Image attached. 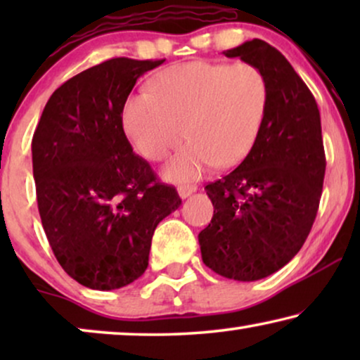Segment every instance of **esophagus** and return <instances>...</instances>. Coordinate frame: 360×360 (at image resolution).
Returning a JSON list of instances; mask_svg holds the SVG:
<instances>
[{
  "label": "esophagus",
  "mask_w": 360,
  "mask_h": 360,
  "mask_svg": "<svg viewBox=\"0 0 360 360\" xmlns=\"http://www.w3.org/2000/svg\"><path fill=\"white\" fill-rule=\"evenodd\" d=\"M198 190L196 188V185H181L180 188H179V195H180V198H188L190 195H193L195 191Z\"/></svg>",
  "instance_id": "1"
}]
</instances>
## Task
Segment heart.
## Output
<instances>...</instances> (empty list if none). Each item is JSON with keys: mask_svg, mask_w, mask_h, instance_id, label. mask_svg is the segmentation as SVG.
<instances>
[{"mask_svg": "<svg viewBox=\"0 0 360 360\" xmlns=\"http://www.w3.org/2000/svg\"><path fill=\"white\" fill-rule=\"evenodd\" d=\"M269 93L267 77L252 63H175L150 78L149 91L126 98L121 126L132 149L150 162L162 160L188 137L162 169L165 180L186 184L213 165H238L250 154Z\"/></svg>", "mask_w": 360, "mask_h": 360, "instance_id": "1", "label": "heart"}]
</instances>
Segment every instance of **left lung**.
Masks as SVG:
<instances>
[{
	"mask_svg": "<svg viewBox=\"0 0 360 360\" xmlns=\"http://www.w3.org/2000/svg\"><path fill=\"white\" fill-rule=\"evenodd\" d=\"M223 53L265 73L269 106L250 154L205 186L214 211L198 243L206 267L254 282L287 265L311 231L326 170L321 117L311 91L270 44L252 39Z\"/></svg>",
	"mask_w": 360,
	"mask_h": 360,
	"instance_id": "obj_1",
	"label": "left lung"
}]
</instances>
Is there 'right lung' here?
<instances>
[{"label": "right lung", "instance_id": "obj_1", "mask_svg": "<svg viewBox=\"0 0 360 360\" xmlns=\"http://www.w3.org/2000/svg\"><path fill=\"white\" fill-rule=\"evenodd\" d=\"M165 60L117 57L78 73L49 98L32 137L39 214L58 264L83 287L116 290L149 265L157 224L181 205L132 154L122 103Z\"/></svg>", "mask_w": 360, "mask_h": 360}]
</instances>
